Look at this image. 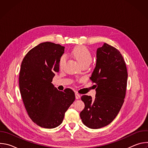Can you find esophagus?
<instances>
[{
	"mask_svg": "<svg viewBox=\"0 0 148 148\" xmlns=\"http://www.w3.org/2000/svg\"><path fill=\"white\" fill-rule=\"evenodd\" d=\"M80 97H81V96H80V95H79V94L75 93V98H76L77 99H79V98H80Z\"/></svg>",
	"mask_w": 148,
	"mask_h": 148,
	"instance_id": "obj_1",
	"label": "esophagus"
}]
</instances>
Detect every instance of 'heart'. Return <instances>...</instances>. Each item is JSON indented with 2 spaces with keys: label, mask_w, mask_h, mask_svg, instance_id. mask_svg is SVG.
Masks as SVG:
<instances>
[{
  "label": "heart",
  "mask_w": 148,
  "mask_h": 148,
  "mask_svg": "<svg viewBox=\"0 0 148 148\" xmlns=\"http://www.w3.org/2000/svg\"><path fill=\"white\" fill-rule=\"evenodd\" d=\"M71 54L77 59V60L82 65L86 63H91L92 60L91 53L89 50L84 46H78L75 47L71 51ZM66 60V56H62L58 61V66L60 68L64 66Z\"/></svg>",
  "instance_id": "1"
}]
</instances>
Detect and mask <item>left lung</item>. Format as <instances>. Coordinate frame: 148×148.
Listing matches in <instances>:
<instances>
[{
	"label": "left lung",
	"instance_id": "1",
	"mask_svg": "<svg viewBox=\"0 0 148 148\" xmlns=\"http://www.w3.org/2000/svg\"><path fill=\"white\" fill-rule=\"evenodd\" d=\"M127 78L125 62L119 50L105 43L98 48L95 67L90 78L96 84L95 98L81 97L85 107L79 115L84 125L99 129L113 121L124 102Z\"/></svg>",
	"mask_w": 148,
	"mask_h": 148
}]
</instances>
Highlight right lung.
I'll return each mask as SVG.
<instances>
[{
  "mask_svg": "<svg viewBox=\"0 0 148 148\" xmlns=\"http://www.w3.org/2000/svg\"><path fill=\"white\" fill-rule=\"evenodd\" d=\"M64 48L51 42L40 43L27 53L21 64L19 88L25 108L32 121L44 128L59 126L75 100L71 89L60 91L51 83Z\"/></svg>",
  "mask_w": 148,
  "mask_h": 148,
  "instance_id": "add662e5",
  "label": "right lung"
}]
</instances>
